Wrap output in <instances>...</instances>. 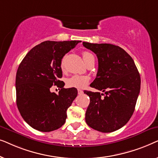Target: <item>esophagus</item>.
I'll list each match as a JSON object with an SVG mask.
<instances>
[{
    "instance_id": "34e87169",
    "label": "esophagus",
    "mask_w": 158,
    "mask_h": 158,
    "mask_svg": "<svg viewBox=\"0 0 158 158\" xmlns=\"http://www.w3.org/2000/svg\"><path fill=\"white\" fill-rule=\"evenodd\" d=\"M77 92H78V94L79 95H81V94H83V91L82 90H81V89H77Z\"/></svg>"
}]
</instances>
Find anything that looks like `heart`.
Returning <instances> with one entry per match:
<instances>
[{"mask_svg": "<svg viewBox=\"0 0 158 158\" xmlns=\"http://www.w3.org/2000/svg\"><path fill=\"white\" fill-rule=\"evenodd\" d=\"M83 58L84 62L86 63V62L89 61V60L94 59V57L91 53L89 52L85 51L83 52ZM61 68L62 69L64 68L63 60H62L61 62ZM89 81H90V77L87 76V75H75L67 79L66 83L68 87L82 88L88 85V83H89Z\"/></svg>", "mask_w": 158, "mask_h": 158, "instance_id": "b5f03b06", "label": "heart"}]
</instances>
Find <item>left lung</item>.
<instances>
[{"label":"left lung","instance_id":"left-lung-1","mask_svg":"<svg viewBox=\"0 0 158 158\" xmlns=\"http://www.w3.org/2000/svg\"><path fill=\"white\" fill-rule=\"evenodd\" d=\"M83 45L98 60V73L90 87L105 92L84 91L90 98L85 122L95 130L112 132L132 116L140 91L139 73L131 56L120 47L85 42Z\"/></svg>","mask_w":158,"mask_h":158}]
</instances>
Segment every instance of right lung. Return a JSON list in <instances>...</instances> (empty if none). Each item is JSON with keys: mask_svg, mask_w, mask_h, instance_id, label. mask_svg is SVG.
<instances>
[{"mask_svg": "<svg viewBox=\"0 0 158 158\" xmlns=\"http://www.w3.org/2000/svg\"><path fill=\"white\" fill-rule=\"evenodd\" d=\"M81 41H45L27 54L17 70L16 105L21 116L32 128L52 131L65 123L67 110L76 98V88H64L61 61ZM52 85L59 94L50 91Z\"/></svg>", "mask_w": 158, "mask_h": 158, "instance_id": "obj_1", "label": "right lung"}]
</instances>
